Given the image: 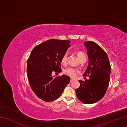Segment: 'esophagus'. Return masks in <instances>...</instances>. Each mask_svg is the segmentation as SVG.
<instances>
[{"mask_svg":"<svg viewBox=\"0 0 127 127\" xmlns=\"http://www.w3.org/2000/svg\"><path fill=\"white\" fill-rule=\"evenodd\" d=\"M74 79H71L70 82H72L73 81H74Z\"/></svg>","mask_w":127,"mask_h":127,"instance_id":"obj_1","label":"esophagus"}]
</instances>
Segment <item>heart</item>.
I'll return each mask as SVG.
<instances>
[{"mask_svg": "<svg viewBox=\"0 0 127 127\" xmlns=\"http://www.w3.org/2000/svg\"><path fill=\"white\" fill-rule=\"evenodd\" d=\"M77 56L79 60H80L84 58H86L85 55L84 54V53L82 51H78L77 52ZM68 52H65L63 55L61 57V62L63 64H66L68 61ZM64 74L67 75L70 77L71 78H75L77 76L78 74L79 73V70L77 69L71 68V67H68L64 70Z\"/></svg>", "mask_w": 127, "mask_h": 127, "instance_id": "heart-1", "label": "heart"}]
</instances>
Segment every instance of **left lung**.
<instances>
[{
    "instance_id": "8db88e82",
    "label": "left lung",
    "mask_w": 127,
    "mask_h": 127,
    "mask_svg": "<svg viewBox=\"0 0 127 127\" xmlns=\"http://www.w3.org/2000/svg\"><path fill=\"white\" fill-rule=\"evenodd\" d=\"M89 63L84 76L90 79L79 80L80 86L76 90L79 100L90 104L97 102L104 96L108 87L111 66L106 53L94 42H85Z\"/></svg>"
}]
</instances>
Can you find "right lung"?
<instances>
[{
  "mask_svg": "<svg viewBox=\"0 0 127 127\" xmlns=\"http://www.w3.org/2000/svg\"><path fill=\"white\" fill-rule=\"evenodd\" d=\"M68 40H49L34 48L27 63L30 85L38 97L46 102L58 98L70 82L66 75L55 77L53 72H60L61 58L70 47Z\"/></svg>",
  "mask_w": 127,
  "mask_h": 127,
  "instance_id": "1",
  "label": "right lung"
}]
</instances>
